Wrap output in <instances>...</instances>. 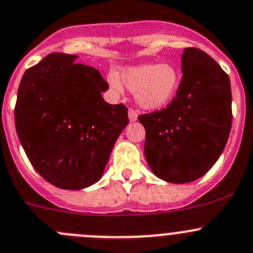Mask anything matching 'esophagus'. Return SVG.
I'll list each match as a JSON object with an SVG mask.
<instances>
[{"label": "esophagus", "instance_id": "esophagus-1", "mask_svg": "<svg viewBox=\"0 0 253 253\" xmlns=\"http://www.w3.org/2000/svg\"><path fill=\"white\" fill-rule=\"evenodd\" d=\"M137 117H138V114H137L136 110L129 109V110H128V119H129V121H131V122L136 121Z\"/></svg>", "mask_w": 253, "mask_h": 253}]
</instances>
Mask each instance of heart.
I'll return each mask as SVG.
<instances>
[{"instance_id": "heart-1", "label": "heart", "mask_w": 253, "mask_h": 253, "mask_svg": "<svg viewBox=\"0 0 253 253\" xmlns=\"http://www.w3.org/2000/svg\"><path fill=\"white\" fill-rule=\"evenodd\" d=\"M122 83L133 91L137 104L147 110H158L168 105L178 92L180 74L175 65L143 64L127 68L121 73ZM109 82L117 91L122 84L115 74H110Z\"/></svg>"}]
</instances>
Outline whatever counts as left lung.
I'll use <instances>...</instances> for the list:
<instances>
[{"label": "left lung", "mask_w": 253, "mask_h": 253, "mask_svg": "<svg viewBox=\"0 0 253 253\" xmlns=\"http://www.w3.org/2000/svg\"><path fill=\"white\" fill-rule=\"evenodd\" d=\"M178 92L161 111L139 115L146 129L144 156L152 171L169 183L204 175L226 146L232 124L229 75L198 48L181 54Z\"/></svg>", "instance_id": "left-lung-1"}]
</instances>
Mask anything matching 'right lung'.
I'll return each instance as SVG.
<instances>
[{
  "label": "right lung",
  "instance_id": "add662e5",
  "mask_svg": "<svg viewBox=\"0 0 253 253\" xmlns=\"http://www.w3.org/2000/svg\"><path fill=\"white\" fill-rule=\"evenodd\" d=\"M77 58L51 53L27 69L14 107L17 134L32 166L68 190L100 180L128 124L127 107L102 97L109 84L99 70Z\"/></svg>",
  "mask_w": 253,
  "mask_h": 253
}]
</instances>
